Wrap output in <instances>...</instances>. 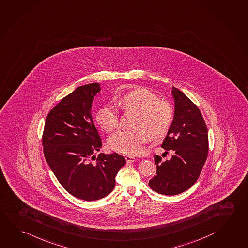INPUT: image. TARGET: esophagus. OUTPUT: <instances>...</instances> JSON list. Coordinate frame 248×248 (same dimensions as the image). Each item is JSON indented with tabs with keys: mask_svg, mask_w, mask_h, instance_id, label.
I'll return each mask as SVG.
<instances>
[{
	"mask_svg": "<svg viewBox=\"0 0 248 248\" xmlns=\"http://www.w3.org/2000/svg\"><path fill=\"white\" fill-rule=\"evenodd\" d=\"M125 158H126V162H130V163L131 162H135V160H136L134 156H131V155H126Z\"/></svg>",
	"mask_w": 248,
	"mask_h": 248,
	"instance_id": "obj_1",
	"label": "esophagus"
}]
</instances>
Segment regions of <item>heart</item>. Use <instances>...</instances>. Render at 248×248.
Instances as JSON below:
<instances>
[{
	"label": "heart",
	"mask_w": 248,
	"mask_h": 248,
	"mask_svg": "<svg viewBox=\"0 0 248 248\" xmlns=\"http://www.w3.org/2000/svg\"><path fill=\"white\" fill-rule=\"evenodd\" d=\"M124 111H135V129H122L110 136V149L127 155H139L149 140L150 135L155 138L165 135L171 126L174 110L171 105L161 100L156 94L146 88H138L123 95L117 101ZM96 122L104 130H114L119 123L117 108L107 104L99 108Z\"/></svg>",
	"instance_id": "b5f03b06"
}]
</instances>
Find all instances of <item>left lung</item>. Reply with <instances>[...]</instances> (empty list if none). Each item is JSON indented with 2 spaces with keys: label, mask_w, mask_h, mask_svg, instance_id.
<instances>
[{
  "label": "left lung",
  "mask_w": 248,
  "mask_h": 248,
  "mask_svg": "<svg viewBox=\"0 0 248 248\" xmlns=\"http://www.w3.org/2000/svg\"><path fill=\"white\" fill-rule=\"evenodd\" d=\"M175 113L162 148L172 151L170 160L155 155L156 174L149 186L157 193L173 196L189 189L198 180L207 159L208 130L202 113L190 99L172 87Z\"/></svg>",
  "instance_id": "obj_1"
}]
</instances>
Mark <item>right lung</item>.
<instances>
[{"label":"right lung","instance_id":"1","mask_svg":"<svg viewBox=\"0 0 248 248\" xmlns=\"http://www.w3.org/2000/svg\"><path fill=\"white\" fill-rule=\"evenodd\" d=\"M99 84L79 86L50 110L45 121L43 147L45 160L60 185L73 197L94 201L111 193L115 176L126 164L117 153L93 154L102 141L91 115Z\"/></svg>","mask_w":248,"mask_h":248}]
</instances>
